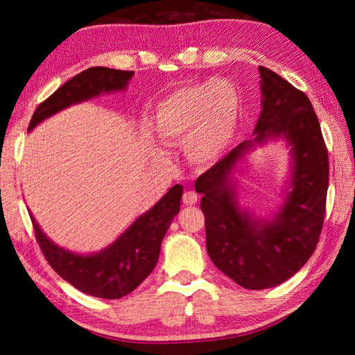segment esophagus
<instances>
[{"label": "esophagus", "mask_w": 355, "mask_h": 355, "mask_svg": "<svg viewBox=\"0 0 355 355\" xmlns=\"http://www.w3.org/2000/svg\"><path fill=\"white\" fill-rule=\"evenodd\" d=\"M197 192L194 191H186L183 194V203L184 205H196L197 203Z\"/></svg>", "instance_id": "34e87169"}]
</instances>
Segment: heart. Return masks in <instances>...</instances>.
I'll return each instance as SVG.
<instances>
[{
    "mask_svg": "<svg viewBox=\"0 0 355 355\" xmlns=\"http://www.w3.org/2000/svg\"><path fill=\"white\" fill-rule=\"evenodd\" d=\"M241 103L236 89L224 80L183 86L161 101L155 133L167 146L184 142L192 166L209 167L224 158L235 141Z\"/></svg>",
    "mask_w": 355,
    "mask_h": 355,
    "instance_id": "1",
    "label": "heart"
}]
</instances>
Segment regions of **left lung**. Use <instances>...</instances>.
<instances>
[{
  "instance_id": "obj_1",
  "label": "left lung",
  "mask_w": 355,
  "mask_h": 355,
  "mask_svg": "<svg viewBox=\"0 0 355 355\" xmlns=\"http://www.w3.org/2000/svg\"><path fill=\"white\" fill-rule=\"evenodd\" d=\"M258 71L261 112L254 137L196 180L208 255L248 290L284 284L309 261L320 241L329 186L327 148L309 97L275 71ZM277 139L291 147V180L278 211L261 220L239 207L234 173L250 151Z\"/></svg>"
}]
</instances>
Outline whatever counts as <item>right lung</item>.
<instances>
[{"label":"right lung","mask_w":355,"mask_h":355,"mask_svg":"<svg viewBox=\"0 0 355 355\" xmlns=\"http://www.w3.org/2000/svg\"><path fill=\"white\" fill-rule=\"evenodd\" d=\"M135 71L107 67L81 71L42 101L33 114L28 131L71 105L125 91ZM182 194V186H173L116 241L95 254H76L55 244L31 214L35 239L50 266L76 290L94 297L120 299L136 290L155 269L167 228L180 211Z\"/></svg>","instance_id":"right-lung-1"}]
</instances>
